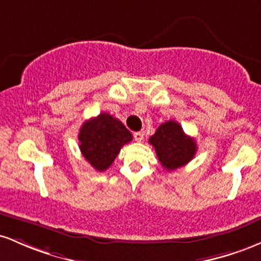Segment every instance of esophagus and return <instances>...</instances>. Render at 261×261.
Segmentation results:
<instances>
[{"mask_svg": "<svg viewBox=\"0 0 261 261\" xmlns=\"http://www.w3.org/2000/svg\"><path fill=\"white\" fill-rule=\"evenodd\" d=\"M144 138H145L144 132H136V133H134V139H136L137 142H143Z\"/></svg>", "mask_w": 261, "mask_h": 261, "instance_id": "esophagus-1", "label": "esophagus"}]
</instances>
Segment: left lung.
<instances>
[{
	"instance_id": "obj_1",
	"label": "left lung",
	"mask_w": 261,
	"mask_h": 261,
	"mask_svg": "<svg viewBox=\"0 0 261 261\" xmlns=\"http://www.w3.org/2000/svg\"><path fill=\"white\" fill-rule=\"evenodd\" d=\"M149 143L154 146L158 159L168 171L185 166L194 159L197 145L196 140L184 132L175 121H168L158 127Z\"/></svg>"
}]
</instances>
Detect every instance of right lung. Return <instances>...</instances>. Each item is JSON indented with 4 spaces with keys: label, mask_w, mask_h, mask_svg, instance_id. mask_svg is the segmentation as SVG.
Returning a JSON list of instances; mask_svg holds the SVG:
<instances>
[{
    "label": "right lung",
    "mask_w": 261,
    "mask_h": 261,
    "mask_svg": "<svg viewBox=\"0 0 261 261\" xmlns=\"http://www.w3.org/2000/svg\"><path fill=\"white\" fill-rule=\"evenodd\" d=\"M133 136L121 121L108 113H101L81 125L79 133L83 156L97 171H105L112 165L124 144Z\"/></svg>",
    "instance_id": "add662e5"
}]
</instances>
